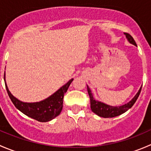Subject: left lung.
<instances>
[{
	"instance_id": "8db88e82",
	"label": "left lung",
	"mask_w": 151,
	"mask_h": 151,
	"mask_svg": "<svg viewBox=\"0 0 151 151\" xmlns=\"http://www.w3.org/2000/svg\"><path fill=\"white\" fill-rule=\"evenodd\" d=\"M124 34L126 35V38H127V39L129 40V42H130V43L133 44V45L137 46V44L136 42H135L134 39H133V37H132L129 33H124ZM87 89H88V95H89L90 100H91V110H92L94 113L96 114L97 115H99V116L100 117H102V118H113V117L118 116V115L124 113L125 112H126L128 109H130V108L134 104L137 99L138 97H139V94H140L142 87L140 88V89L139 90L137 93L136 94V96H135L129 103L120 106H109V105L105 104L104 103L100 102V101H96L93 99V97L91 90H90L89 87H88V85H87Z\"/></svg>"
}]
</instances>
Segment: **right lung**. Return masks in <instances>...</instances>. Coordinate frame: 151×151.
<instances>
[{"instance_id": "right-lung-1", "label": "right lung", "mask_w": 151, "mask_h": 151, "mask_svg": "<svg viewBox=\"0 0 151 151\" xmlns=\"http://www.w3.org/2000/svg\"><path fill=\"white\" fill-rule=\"evenodd\" d=\"M4 79H5V73H4ZM73 80L74 79L69 80L66 85L62 86L58 91H56L55 93L46 99L35 103H25L20 101L12 95L7 88L6 83L5 85L10 99L19 111H21L27 116L36 120L39 122H47L60 115L63 109V96Z\"/></svg>"}]
</instances>
